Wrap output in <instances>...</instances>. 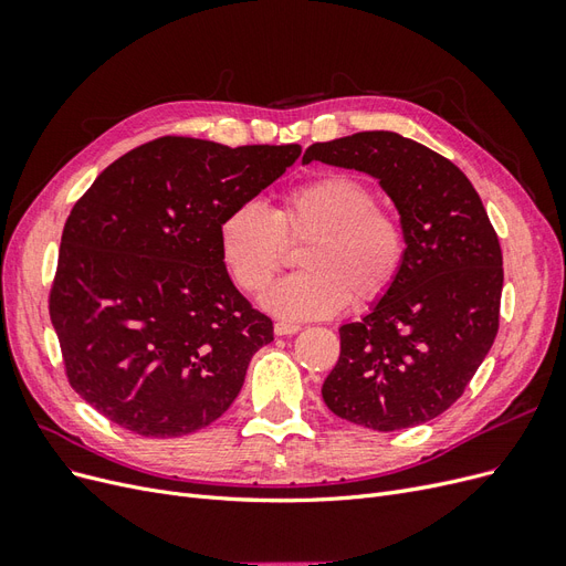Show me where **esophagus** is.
<instances>
[{"label":"esophagus","instance_id":"34e87169","mask_svg":"<svg viewBox=\"0 0 566 566\" xmlns=\"http://www.w3.org/2000/svg\"><path fill=\"white\" fill-rule=\"evenodd\" d=\"M273 331H276V335H295L300 333L302 328L297 323H287V321H276V325H273Z\"/></svg>","mask_w":566,"mask_h":566}]
</instances>
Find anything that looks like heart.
I'll use <instances>...</instances> for the list:
<instances>
[{"label": "heart", "mask_w": 566, "mask_h": 566, "mask_svg": "<svg viewBox=\"0 0 566 566\" xmlns=\"http://www.w3.org/2000/svg\"><path fill=\"white\" fill-rule=\"evenodd\" d=\"M300 266L273 285L264 306L287 321L328 318L352 304L380 300L406 260L401 221L378 208V196L352 175H325L300 184L276 208L245 200L219 219V256L231 281L262 295L285 262L287 243H302Z\"/></svg>", "instance_id": "obj_1"}]
</instances>
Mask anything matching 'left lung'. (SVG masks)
Returning <instances> with one entry per match:
<instances>
[{
	"mask_svg": "<svg viewBox=\"0 0 566 566\" xmlns=\"http://www.w3.org/2000/svg\"><path fill=\"white\" fill-rule=\"evenodd\" d=\"M312 160L378 179L406 233L397 281L370 314L339 328V358L323 382V401L368 430L422 424L462 397L499 333V235L470 179L397 132L314 144L302 163Z\"/></svg>",
	"mask_w": 566,
	"mask_h": 566,
	"instance_id": "1",
	"label": "left lung"
}]
</instances>
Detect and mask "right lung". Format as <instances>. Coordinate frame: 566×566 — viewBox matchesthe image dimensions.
Instances as JSON below:
<instances>
[{"instance_id": "1", "label": "right lung", "mask_w": 566, "mask_h": 566, "mask_svg": "<svg viewBox=\"0 0 566 566\" xmlns=\"http://www.w3.org/2000/svg\"><path fill=\"white\" fill-rule=\"evenodd\" d=\"M300 153L160 136L108 165L75 202L49 316L67 382L101 416L156 439L224 416L273 323L229 279L217 227Z\"/></svg>"}]
</instances>
